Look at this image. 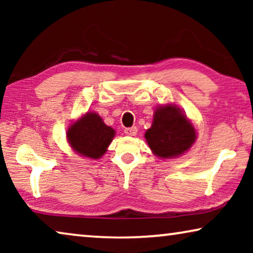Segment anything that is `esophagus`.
I'll list each match as a JSON object with an SVG mask.
<instances>
[{
    "label": "esophagus",
    "mask_w": 253,
    "mask_h": 253,
    "mask_svg": "<svg viewBox=\"0 0 253 253\" xmlns=\"http://www.w3.org/2000/svg\"><path fill=\"white\" fill-rule=\"evenodd\" d=\"M137 131L138 129L136 126H131V127H126V129L124 130V133H126V136H136Z\"/></svg>",
    "instance_id": "1"
}]
</instances>
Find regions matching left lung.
Segmentation results:
<instances>
[{"mask_svg":"<svg viewBox=\"0 0 253 253\" xmlns=\"http://www.w3.org/2000/svg\"><path fill=\"white\" fill-rule=\"evenodd\" d=\"M196 129L175 105L168 103L155 109L153 122L145 132L152 152L159 158L170 159L188 152L196 141Z\"/></svg>","mask_w":253,"mask_h":253,"instance_id":"8db88e82","label":"left lung"}]
</instances>
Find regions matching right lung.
Listing matches in <instances>:
<instances>
[{
	"label": "right lung",
	"instance_id": "1",
	"mask_svg": "<svg viewBox=\"0 0 253 253\" xmlns=\"http://www.w3.org/2000/svg\"><path fill=\"white\" fill-rule=\"evenodd\" d=\"M115 137V130L106 126L94 112H87L68 127L67 138L76 153L88 159H100Z\"/></svg>",
	"mask_w": 253,
	"mask_h": 253
}]
</instances>
